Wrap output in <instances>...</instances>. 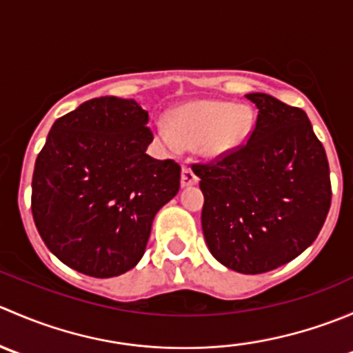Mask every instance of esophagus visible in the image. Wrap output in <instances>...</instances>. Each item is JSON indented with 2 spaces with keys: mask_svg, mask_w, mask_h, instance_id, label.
I'll list each match as a JSON object with an SVG mask.
<instances>
[{
  "mask_svg": "<svg viewBox=\"0 0 353 353\" xmlns=\"http://www.w3.org/2000/svg\"><path fill=\"white\" fill-rule=\"evenodd\" d=\"M198 176L194 174V170L191 167H183V172H181V186L188 188V186H193V184H198Z\"/></svg>",
  "mask_w": 353,
  "mask_h": 353,
  "instance_id": "34e87169",
  "label": "esophagus"
}]
</instances>
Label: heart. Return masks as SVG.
Instances as JSON below:
<instances>
[{
  "instance_id": "heart-1",
  "label": "heart",
  "mask_w": 353,
  "mask_h": 353,
  "mask_svg": "<svg viewBox=\"0 0 353 353\" xmlns=\"http://www.w3.org/2000/svg\"><path fill=\"white\" fill-rule=\"evenodd\" d=\"M252 126L251 109L225 101H193L169 114V126L155 124V137L169 152L194 147L206 160H219L243 147Z\"/></svg>"
}]
</instances>
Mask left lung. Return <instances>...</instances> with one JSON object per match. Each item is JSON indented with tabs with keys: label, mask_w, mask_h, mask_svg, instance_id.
I'll use <instances>...</instances> for the list:
<instances>
[{
	"label": "left lung",
	"mask_w": 353,
	"mask_h": 353,
	"mask_svg": "<svg viewBox=\"0 0 353 353\" xmlns=\"http://www.w3.org/2000/svg\"><path fill=\"white\" fill-rule=\"evenodd\" d=\"M248 143L213 163H196L205 196L201 227L216 261L258 275L297 258L318 237L331 205L330 165L307 114L268 94Z\"/></svg>",
	"instance_id": "1"
}]
</instances>
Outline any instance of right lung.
I'll return each instance as SVG.
<instances>
[{"label":"right lung","mask_w":353,"mask_h":353,"mask_svg":"<svg viewBox=\"0 0 353 353\" xmlns=\"http://www.w3.org/2000/svg\"><path fill=\"white\" fill-rule=\"evenodd\" d=\"M147 124L133 99H92L56 119L35 160V227L49 251L83 275L134 268L157 212L179 191V163L147 154Z\"/></svg>","instance_id":"obj_1"}]
</instances>
